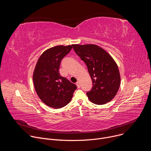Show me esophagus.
Segmentation results:
<instances>
[{"instance_id":"1","label":"esophagus","mask_w":151,"mask_h":151,"mask_svg":"<svg viewBox=\"0 0 151 151\" xmlns=\"http://www.w3.org/2000/svg\"><path fill=\"white\" fill-rule=\"evenodd\" d=\"M76 84V86L78 87V88H80V87H81V83H80V82H79V81H78Z\"/></svg>"}]
</instances>
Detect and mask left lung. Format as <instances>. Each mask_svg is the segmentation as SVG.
<instances>
[{"label": "left lung", "instance_id": "obj_1", "mask_svg": "<svg viewBox=\"0 0 151 151\" xmlns=\"http://www.w3.org/2000/svg\"><path fill=\"white\" fill-rule=\"evenodd\" d=\"M76 54L87 65L93 81L91 90L87 92L89 100L96 104H104L116 96L121 77L113 58L101 47L93 45H72Z\"/></svg>", "mask_w": 151, "mask_h": 151}]
</instances>
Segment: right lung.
Instances as JSON below:
<instances>
[{
  "mask_svg": "<svg viewBox=\"0 0 151 151\" xmlns=\"http://www.w3.org/2000/svg\"><path fill=\"white\" fill-rule=\"evenodd\" d=\"M72 46H55L48 49L39 57L33 80L35 90L46 105L59 109L71 100L76 85L59 73L61 60L72 50Z\"/></svg>",
  "mask_w": 151,
  "mask_h": 151,
  "instance_id": "add662e5",
  "label": "right lung"
}]
</instances>
